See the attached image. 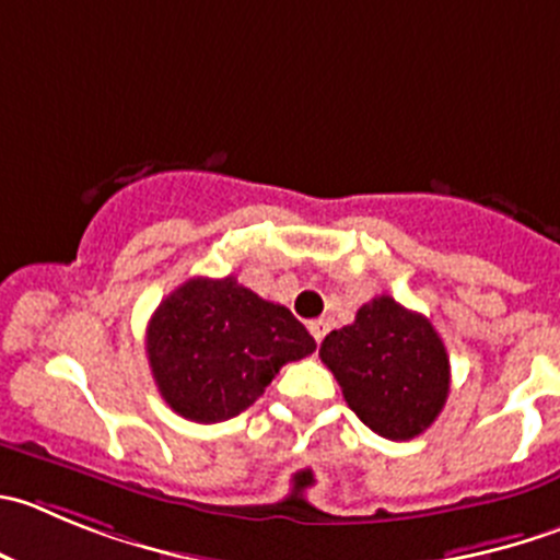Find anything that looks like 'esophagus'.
Segmentation results:
<instances>
[{
  "mask_svg": "<svg viewBox=\"0 0 560 560\" xmlns=\"http://www.w3.org/2000/svg\"><path fill=\"white\" fill-rule=\"evenodd\" d=\"M307 329H311V335L316 338V343H322L324 335H327V329H329V324H327V318H313V322L307 324Z\"/></svg>",
  "mask_w": 560,
  "mask_h": 560,
  "instance_id": "1",
  "label": "esophagus"
}]
</instances>
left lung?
Returning <instances> with one entry per match:
<instances>
[{
    "label": "left lung",
    "instance_id": "left-lung-1",
    "mask_svg": "<svg viewBox=\"0 0 560 560\" xmlns=\"http://www.w3.org/2000/svg\"><path fill=\"white\" fill-rule=\"evenodd\" d=\"M346 404L371 431L412 440L443 412L451 363L443 338L420 313L382 294L332 329L318 349Z\"/></svg>",
    "mask_w": 560,
    "mask_h": 560
}]
</instances>
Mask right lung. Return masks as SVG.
I'll use <instances>...</instances> for the list:
<instances>
[{"label": "right lung", "instance_id": "add662e5", "mask_svg": "<svg viewBox=\"0 0 560 560\" xmlns=\"http://www.w3.org/2000/svg\"><path fill=\"white\" fill-rule=\"evenodd\" d=\"M148 363L170 409L220 423L258 401L285 363L316 340L289 307L260 300L236 277H191L148 322Z\"/></svg>", "mask_w": 560, "mask_h": 560}]
</instances>
